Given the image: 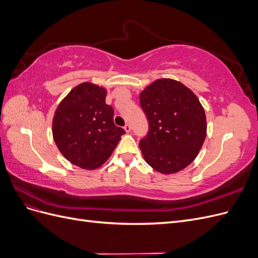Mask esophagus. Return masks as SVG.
<instances>
[{"label":"esophagus","instance_id":"1","mask_svg":"<svg viewBox=\"0 0 258 258\" xmlns=\"http://www.w3.org/2000/svg\"><path fill=\"white\" fill-rule=\"evenodd\" d=\"M123 129H124V131L127 132V134H129V132L131 131V126L129 123H127V124H124V127H123Z\"/></svg>","mask_w":258,"mask_h":258}]
</instances>
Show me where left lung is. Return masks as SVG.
<instances>
[{
    "mask_svg": "<svg viewBox=\"0 0 258 258\" xmlns=\"http://www.w3.org/2000/svg\"><path fill=\"white\" fill-rule=\"evenodd\" d=\"M150 130L139 146L162 174L178 172L197 157L207 137V117L197 96L181 82L158 79L140 93Z\"/></svg>",
    "mask_w": 258,
    "mask_h": 258,
    "instance_id": "left-lung-1",
    "label": "left lung"
}]
</instances>
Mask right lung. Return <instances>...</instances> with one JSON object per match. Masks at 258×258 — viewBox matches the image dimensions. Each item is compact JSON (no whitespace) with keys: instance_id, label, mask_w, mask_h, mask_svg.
Instances as JSON below:
<instances>
[{"instance_id":"add662e5","label":"right lung","mask_w":258,"mask_h":258,"mask_svg":"<svg viewBox=\"0 0 258 258\" xmlns=\"http://www.w3.org/2000/svg\"><path fill=\"white\" fill-rule=\"evenodd\" d=\"M106 89L90 82L77 85L61 100L52 118V137L60 153L85 170L100 168L111 157L124 130L113 121Z\"/></svg>"}]
</instances>
